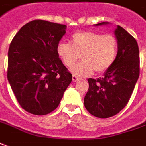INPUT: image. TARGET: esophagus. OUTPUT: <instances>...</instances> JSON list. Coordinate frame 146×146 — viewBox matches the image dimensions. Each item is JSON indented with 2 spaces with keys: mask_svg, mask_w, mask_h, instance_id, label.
I'll return each mask as SVG.
<instances>
[{
  "mask_svg": "<svg viewBox=\"0 0 146 146\" xmlns=\"http://www.w3.org/2000/svg\"><path fill=\"white\" fill-rule=\"evenodd\" d=\"M80 78L77 77V76H76V75H73V77H72V80H73V81H78Z\"/></svg>",
  "mask_w": 146,
  "mask_h": 146,
  "instance_id": "esophagus-1",
  "label": "esophagus"
}]
</instances>
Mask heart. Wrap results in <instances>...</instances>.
<instances>
[{
    "label": "heart",
    "instance_id": "obj_1",
    "mask_svg": "<svg viewBox=\"0 0 146 146\" xmlns=\"http://www.w3.org/2000/svg\"><path fill=\"white\" fill-rule=\"evenodd\" d=\"M118 50L117 40L112 34L95 32H78L72 36L70 44L59 43L56 52L64 65L71 68L81 56L82 61L71 71L77 76L90 75L94 72H106L114 62Z\"/></svg>",
    "mask_w": 146,
    "mask_h": 146
}]
</instances>
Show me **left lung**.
<instances>
[{
  "label": "left lung",
  "mask_w": 146,
  "mask_h": 146,
  "mask_svg": "<svg viewBox=\"0 0 146 146\" xmlns=\"http://www.w3.org/2000/svg\"><path fill=\"white\" fill-rule=\"evenodd\" d=\"M106 22L97 24L105 25ZM115 35L118 51L114 62L98 79L89 78L84 104L87 111L99 118L117 114L128 104L140 74L138 44L125 29L117 25Z\"/></svg>",
  "instance_id": "8db88e82"
}]
</instances>
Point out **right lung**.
<instances>
[{
    "instance_id": "obj_1",
    "label": "right lung",
    "mask_w": 146,
    "mask_h": 146,
    "mask_svg": "<svg viewBox=\"0 0 146 146\" xmlns=\"http://www.w3.org/2000/svg\"><path fill=\"white\" fill-rule=\"evenodd\" d=\"M65 29V25L34 20L11 41L7 78L19 105L29 113L42 116L55 110L72 81L56 52Z\"/></svg>"
}]
</instances>
